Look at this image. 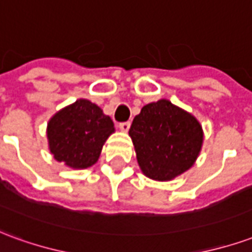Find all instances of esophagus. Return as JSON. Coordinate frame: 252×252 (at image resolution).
I'll use <instances>...</instances> for the list:
<instances>
[{
  "label": "esophagus",
  "instance_id": "1",
  "mask_svg": "<svg viewBox=\"0 0 252 252\" xmlns=\"http://www.w3.org/2000/svg\"><path fill=\"white\" fill-rule=\"evenodd\" d=\"M119 128H120L121 131L126 132L129 128H131V121H124V123H120V124H119Z\"/></svg>",
  "mask_w": 252,
  "mask_h": 252
}]
</instances>
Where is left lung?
<instances>
[{
  "label": "left lung",
  "mask_w": 252,
  "mask_h": 252,
  "mask_svg": "<svg viewBox=\"0 0 252 252\" xmlns=\"http://www.w3.org/2000/svg\"><path fill=\"white\" fill-rule=\"evenodd\" d=\"M129 136L142 171L157 181L171 180L190 169L202 144L200 123L167 99L143 106Z\"/></svg>",
  "instance_id": "1"
}]
</instances>
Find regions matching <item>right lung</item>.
<instances>
[{
  "mask_svg": "<svg viewBox=\"0 0 252 252\" xmlns=\"http://www.w3.org/2000/svg\"><path fill=\"white\" fill-rule=\"evenodd\" d=\"M113 121L99 106L78 99L52 117L47 136L54 158L72 169H86L97 162Z\"/></svg>",
  "mask_w": 252,
  "mask_h": 252,
  "instance_id": "add662e5",
  "label": "right lung"
}]
</instances>
